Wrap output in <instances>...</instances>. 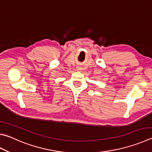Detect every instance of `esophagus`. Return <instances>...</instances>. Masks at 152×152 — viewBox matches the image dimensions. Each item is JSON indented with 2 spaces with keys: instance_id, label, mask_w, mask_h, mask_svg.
<instances>
[{
  "instance_id": "obj_1",
  "label": "esophagus",
  "mask_w": 152,
  "mask_h": 152,
  "mask_svg": "<svg viewBox=\"0 0 152 152\" xmlns=\"http://www.w3.org/2000/svg\"><path fill=\"white\" fill-rule=\"evenodd\" d=\"M77 70H80V68H77Z\"/></svg>"
}]
</instances>
